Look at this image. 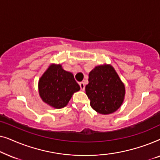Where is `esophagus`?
I'll list each match as a JSON object with an SVG mask.
<instances>
[{"instance_id": "1", "label": "esophagus", "mask_w": 160, "mask_h": 160, "mask_svg": "<svg viewBox=\"0 0 160 160\" xmlns=\"http://www.w3.org/2000/svg\"><path fill=\"white\" fill-rule=\"evenodd\" d=\"M79 86H80V88L82 90H84L85 89V85L84 84V82H80L79 83Z\"/></svg>"}]
</instances>
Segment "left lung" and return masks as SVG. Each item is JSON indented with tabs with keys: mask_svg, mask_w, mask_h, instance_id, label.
<instances>
[{
	"mask_svg": "<svg viewBox=\"0 0 160 160\" xmlns=\"http://www.w3.org/2000/svg\"><path fill=\"white\" fill-rule=\"evenodd\" d=\"M85 90L92 108L101 114L118 110L125 95L123 82L111 65H98L92 70Z\"/></svg>",
	"mask_w": 160,
	"mask_h": 160,
	"instance_id": "8db88e82",
	"label": "left lung"
}]
</instances>
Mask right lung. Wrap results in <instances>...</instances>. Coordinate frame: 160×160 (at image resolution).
Listing matches in <instances>:
<instances>
[{
    "label": "right lung",
    "mask_w": 160,
    "mask_h": 160,
    "mask_svg": "<svg viewBox=\"0 0 160 160\" xmlns=\"http://www.w3.org/2000/svg\"><path fill=\"white\" fill-rule=\"evenodd\" d=\"M79 89L73 73L65 71L60 64H52L38 82L41 98L54 108L66 106L73 94Z\"/></svg>",
    "instance_id": "obj_1"
}]
</instances>
